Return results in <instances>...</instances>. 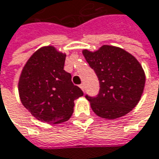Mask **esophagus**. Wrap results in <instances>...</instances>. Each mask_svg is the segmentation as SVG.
<instances>
[{"label": "esophagus", "instance_id": "34e87169", "mask_svg": "<svg viewBox=\"0 0 159 159\" xmlns=\"http://www.w3.org/2000/svg\"><path fill=\"white\" fill-rule=\"evenodd\" d=\"M80 88L82 89L83 92H84V84H80Z\"/></svg>", "mask_w": 159, "mask_h": 159}]
</instances>
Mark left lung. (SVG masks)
<instances>
[{"mask_svg": "<svg viewBox=\"0 0 159 159\" xmlns=\"http://www.w3.org/2000/svg\"><path fill=\"white\" fill-rule=\"evenodd\" d=\"M100 84L96 97L86 95L98 116L116 119L134 108L143 94L146 75L137 58L120 47L102 45L98 50L82 51Z\"/></svg>", "mask_w": 159, "mask_h": 159, "instance_id": "obj_1", "label": "left lung"}]
</instances>
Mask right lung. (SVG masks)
Returning <instances> with one entry per match:
<instances>
[{
  "mask_svg": "<svg viewBox=\"0 0 159 159\" xmlns=\"http://www.w3.org/2000/svg\"><path fill=\"white\" fill-rule=\"evenodd\" d=\"M65 57L54 46H43L33 53L22 68L18 83L20 99L40 121H67L74 113L75 100L84 94L64 70Z\"/></svg>",
  "mask_w": 159,
  "mask_h": 159,
  "instance_id": "obj_1",
  "label": "right lung"
}]
</instances>
